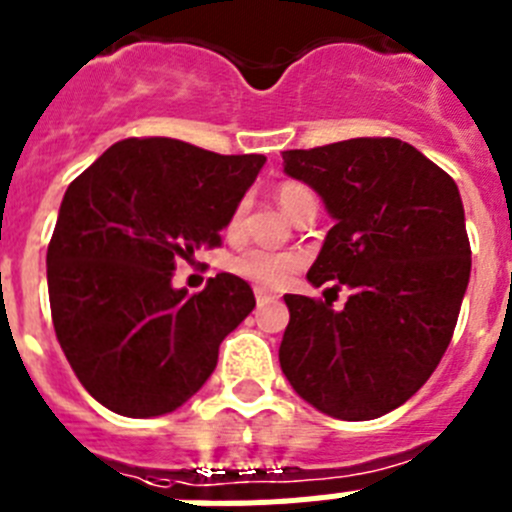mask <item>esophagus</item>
<instances>
[{"label": "esophagus", "mask_w": 512, "mask_h": 512, "mask_svg": "<svg viewBox=\"0 0 512 512\" xmlns=\"http://www.w3.org/2000/svg\"><path fill=\"white\" fill-rule=\"evenodd\" d=\"M256 302H259V307L269 305V302H274V295H269L264 289H256Z\"/></svg>", "instance_id": "esophagus-1"}]
</instances>
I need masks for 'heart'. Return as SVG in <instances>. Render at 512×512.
<instances>
[{
    "instance_id": "obj_1",
    "label": "heart",
    "mask_w": 512,
    "mask_h": 512,
    "mask_svg": "<svg viewBox=\"0 0 512 512\" xmlns=\"http://www.w3.org/2000/svg\"><path fill=\"white\" fill-rule=\"evenodd\" d=\"M277 200L282 210L289 217L305 205L307 200H315L310 189L300 182H282L277 187ZM243 217H246V202H238L235 210L230 212L228 235H238L243 228ZM305 264V256L295 251H269V248H246L238 256L230 259V271L238 274L246 282L256 284L261 289H282L292 282L297 271Z\"/></svg>"
}]
</instances>
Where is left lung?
I'll list each match as a JSON object with an SVG mask.
<instances>
[{
  "mask_svg": "<svg viewBox=\"0 0 512 512\" xmlns=\"http://www.w3.org/2000/svg\"><path fill=\"white\" fill-rule=\"evenodd\" d=\"M284 171L323 197L336 225L307 271L330 300L284 295L279 364L297 395L341 420L400 408L436 372L472 271L464 205L441 166L397 138L284 151Z\"/></svg>",
  "mask_w": 512,
  "mask_h": 512,
  "instance_id": "8db88e82",
  "label": "left lung"
}]
</instances>
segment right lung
<instances>
[{
    "instance_id": "obj_1",
    "label": "right lung",
    "mask_w": 512,
    "mask_h": 512,
    "mask_svg": "<svg viewBox=\"0 0 512 512\" xmlns=\"http://www.w3.org/2000/svg\"><path fill=\"white\" fill-rule=\"evenodd\" d=\"M264 161L128 138L69 184L45 259L51 318L71 369L104 408L171 413L215 372L223 338L256 305L253 289L217 274L187 295L171 287V271L220 246Z\"/></svg>"
}]
</instances>
